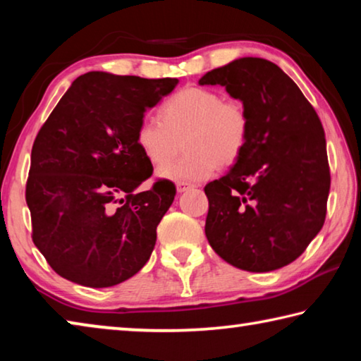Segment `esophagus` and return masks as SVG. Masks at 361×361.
I'll return each instance as SVG.
<instances>
[{
    "label": "esophagus",
    "instance_id": "34e87169",
    "mask_svg": "<svg viewBox=\"0 0 361 361\" xmlns=\"http://www.w3.org/2000/svg\"><path fill=\"white\" fill-rule=\"evenodd\" d=\"M188 189H191V185H188V183H178V185H176V192H185V191H188Z\"/></svg>",
    "mask_w": 361,
    "mask_h": 361
}]
</instances>
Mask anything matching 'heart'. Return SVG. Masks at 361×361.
Listing matches in <instances>:
<instances>
[{
  "mask_svg": "<svg viewBox=\"0 0 361 361\" xmlns=\"http://www.w3.org/2000/svg\"><path fill=\"white\" fill-rule=\"evenodd\" d=\"M161 120L146 116L137 127L135 143L152 166L173 158L183 142L187 154L159 169V176L175 183L209 180L218 166L239 161L250 137V116L239 100L207 87H186L161 106Z\"/></svg>",
  "mask_w": 361,
  "mask_h": 361,
  "instance_id": "obj_1",
  "label": "heart"
}]
</instances>
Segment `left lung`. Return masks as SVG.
Masks as SVG:
<instances>
[{"label":"left lung","instance_id":"8db88e82","mask_svg":"<svg viewBox=\"0 0 361 361\" xmlns=\"http://www.w3.org/2000/svg\"><path fill=\"white\" fill-rule=\"evenodd\" d=\"M199 84L223 85L250 116L243 154L204 188L209 243L226 262L248 272L290 264L326 216L331 176L319 116L295 81L264 59H237Z\"/></svg>","mask_w":361,"mask_h":361}]
</instances>
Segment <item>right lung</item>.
Segmentation results:
<instances>
[{
    "instance_id": "obj_1",
    "label": "right lung",
    "mask_w": 361,
    "mask_h": 361,
    "mask_svg": "<svg viewBox=\"0 0 361 361\" xmlns=\"http://www.w3.org/2000/svg\"><path fill=\"white\" fill-rule=\"evenodd\" d=\"M178 84L90 71L76 78L36 135L25 199L33 243L60 277L118 285L148 262L176 189L135 143L146 109Z\"/></svg>"
}]
</instances>
